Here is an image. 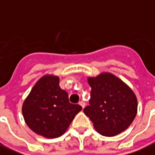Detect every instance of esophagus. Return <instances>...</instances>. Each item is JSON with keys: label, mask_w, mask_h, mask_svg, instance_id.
Masks as SVG:
<instances>
[{"label": "esophagus", "mask_w": 155, "mask_h": 155, "mask_svg": "<svg viewBox=\"0 0 155 155\" xmlns=\"http://www.w3.org/2000/svg\"><path fill=\"white\" fill-rule=\"evenodd\" d=\"M79 104H80V105L82 107V108H84V107H85V106H86V103H85L84 101H82V100L79 102Z\"/></svg>", "instance_id": "1"}]
</instances>
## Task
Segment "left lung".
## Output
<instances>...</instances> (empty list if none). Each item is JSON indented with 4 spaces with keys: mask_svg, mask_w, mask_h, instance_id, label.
<instances>
[{
    "mask_svg": "<svg viewBox=\"0 0 155 155\" xmlns=\"http://www.w3.org/2000/svg\"><path fill=\"white\" fill-rule=\"evenodd\" d=\"M91 99L84 113L99 134L113 137L128 129L137 115V100L131 89L113 74L89 78Z\"/></svg>",
    "mask_w": 155,
    "mask_h": 155,
    "instance_id": "1",
    "label": "left lung"
}]
</instances>
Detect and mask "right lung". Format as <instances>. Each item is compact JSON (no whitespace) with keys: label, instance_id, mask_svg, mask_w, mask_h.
<instances>
[{"label":"right lung","instance_id":"obj_1","mask_svg":"<svg viewBox=\"0 0 155 155\" xmlns=\"http://www.w3.org/2000/svg\"><path fill=\"white\" fill-rule=\"evenodd\" d=\"M79 104H70L66 91L59 86V78L45 76L35 85L22 106L26 124L35 134L48 138L61 136L77 114Z\"/></svg>","mask_w":155,"mask_h":155}]
</instances>
